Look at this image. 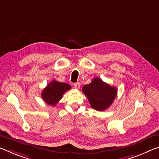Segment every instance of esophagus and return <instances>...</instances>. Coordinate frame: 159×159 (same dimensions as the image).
Instances as JSON below:
<instances>
[{"label":"esophagus","instance_id":"obj_1","mask_svg":"<svg viewBox=\"0 0 159 159\" xmlns=\"http://www.w3.org/2000/svg\"><path fill=\"white\" fill-rule=\"evenodd\" d=\"M74 87L76 88V89H79L80 87V83H74Z\"/></svg>","mask_w":159,"mask_h":159}]
</instances>
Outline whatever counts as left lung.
I'll return each mask as SVG.
<instances>
[{
    "mask_svg": "<svg viewBox=\"0 0 159 159\" xmlns=\"http://www.w3.org/2000/svg\"><path fill=\"white\" fill-rule=\"evenodd\" d=\"M90 106L97 111H104L111 106L117 95L116 87L110 86L99 78H95L89 84L82 88Z\"/></svg>",
    "mask_w": 159,
    "mask_h": 159,
    "instance_id": "1",
    "label": "left lung"
}]
</instances>
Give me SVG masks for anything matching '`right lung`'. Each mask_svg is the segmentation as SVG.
<instances>
[{
    "mask_svg": "<svg viewBox=\"0 0 159 159\" xmlns=\"http://www.w3.org/2000/svg\"><path fill=\"white\" fill-rule=\"evenodd\" d=\"M71 89V85L65 83H61L54 80L48 84L42 91L41 97L45 103L55 106L62 98L64 93Z\"/></svg>",
    "mask_w": 159,
    "mask_h": 159,
    "instance_id": "obj_1",
    "label": "right lung"
}]
</instances>
